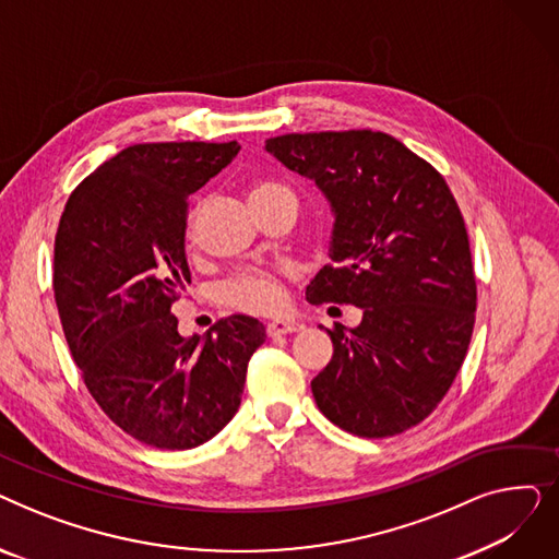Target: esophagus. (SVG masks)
Returning <instances> with one entry per match:
<instances>
[{"instance_id": "obj_1", "label": "esophagus", "mask_w": 559, "mask_h": 559, "mask_svg": "<svg viewBox=\"0 0 559 559\" xmlns=\"http://www.w3.org/2000/svg\"><path fill=\"white\" fill-rule=\"evenodd\" d=\"M304 331V324L292 319H274L267 324V335L270 337H278V335H287V333H299Z\"/></svg>"}]
</instances>
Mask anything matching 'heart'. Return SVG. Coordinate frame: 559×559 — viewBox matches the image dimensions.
<instances>
[{"instance_id":"obj_1","label":"heart","mask_w":559,"mask_h":559,"mask_svg":"<svg viewBox=\"0 0 559 559\" xmlns=\"http://www.w3.org/2000/svg\"><path fill=\"white\" fill-rule=\"evenodd\" d=\"M251 201H260L274 194H292V190L272 179L253 181L249 188ZM192 233V219H188V235ZM222 306L249 312V314H274L285 306V276L278 270L251 267L233 274L219 285Z\"/></svg>"}]
</instances>
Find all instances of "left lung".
Here are the masks:
<instances>
[{"instance_id":"obj_1","label":"left lung","mask_w":559,"mask_h":559,"mask_svg":"<svg viewBox=\"0 0 559 559\" xmlns=\"http://www.w3.org/2000/svg\"><path fill=\"white\" fill-rule=\"evenodd\" d=\"M264 150L333 203V262L308 285V301L365 312L358 329H326L335 350L312 380L317 407L367 439L421 424L466 358L478 299L464 217L444 176L371 129L287 133L264 140Z\"/></svg>"}]
</instances>
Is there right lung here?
<instances>
[{
  "mask_svg": "<svg viewBox=\"0 0 559 559\" xmlns=\"http://www.w3.org/2000/svg\"><path fill=\"white\" fill-rule=\"evenodd\" d=\"M240 152L230 142L127 146L74 188L53 240V299L104 415L138 442L186 451L238 413L264 326L233 314L199 340L171 306L190 283L188 197Z\"/></svg>",
  "mask_w": 559,
  "mask_h": 559,
  "instance_id": "add662e5",
  "label": "right lung"
}]
</instances>
